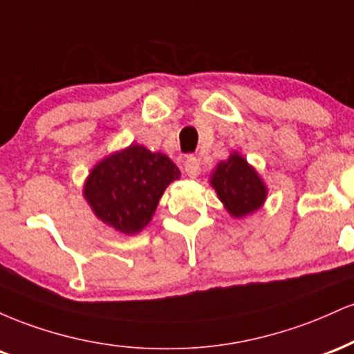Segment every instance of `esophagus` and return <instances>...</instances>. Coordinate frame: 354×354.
<instances>
[{"label":"esophagus","instance_id":"1","mask_svg":"<svg viewBox=\"0 0 354 354\" xmlns=\"http://www.w3.org/2000/svg\"><path fill=\"white\" fill-rule=\"evenodd\" d=\"M185 171H186V174H188V176L196 178L198 174H200V171H201L200 161H198L194 156H186V160H185Z\"/></svg>","mask_w":354,"mask_h":354}]
</instances>
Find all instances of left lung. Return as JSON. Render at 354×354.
I'll return each instance as SVG.
<instances>
[{
    "label": "left lung",
    "instance_id": "left-lung-1",
    "mask_svg": "<svg viewBox=\"0 0 354 354\" xmlns=\"http://www.w3.org/2000/svg\"><path fill=\"white\" fill-rule=\"evenodd\" d=\"M211 185L234 218L253 213L266 198L261 178L238 153H233L228 161H221L216 166L211 176Z\"/></svg>",
    "mask_w": 354,
    "mask_h": 354
}]
</instances>
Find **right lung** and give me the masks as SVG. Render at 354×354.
Returning a JSON list of instances; mask_svg holds the SVG:
<instances>
[{"instance_id":"right-lung-1","label":"right lung","mask_w":354,"mask_h":354,"mask_svg":"<svg viewBox=\"0 0 354 354\" xmlns=\"http://www.w3.org/2000/svg\"><path fill=\"white\" fill-rule=\"evenodd\" d=\"M180 174L168 156L131 145L93 168L84 198L101 221L135 234L151 221L166 186Z\"/></svg>"}]
</instances>
